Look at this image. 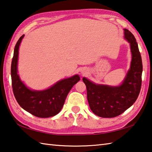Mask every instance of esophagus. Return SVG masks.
<instances>
[{
  "mask_svg": "<svg viewBox=\"0 0 152 152\" xmlns=\"http://www.w3.org/2000/svg\"><path fill=\"white\" fill-rule=\"evenodd\" d=\"M81 72H82V73L85 74L86 73H87V71H86L85 69H83V70H82V71H81Z\"/></svg>",
  "mask_w": 152,
  "mask_h": 152,
  "instance_id": "1",
  "label": "esophagus"
}]
</instances>
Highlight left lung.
Instances as JSON below:
<instances>
[{
	"instance_id": "1",
	"label": "left lung",
	"mask_w": 152,
	"mask_h": 152,
	"mask_svg": "<svg viewBox=\"0 0 152 152\" xmlns=\"http://www.w3.org/2000/svg\"><path fill=\"white\" fill-rule=\"evenodd\" d=\"M124 30V38L130 44L132 57L130 68L122 85L118 87L98 85L83 78L91 110L102 118H113L124 113L135 102L141 89L143 67L138 44L129 30Z\"/></svg>"
}]
</instances>
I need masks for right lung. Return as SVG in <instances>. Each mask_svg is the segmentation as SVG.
<instances>
[{
  "label": "right lung",
  "instance_id": "add662e5",
  "mask_svg": "<svg viewBox=\"0 0 152 152\" xmlns=\"http://www.w3.org/2000/svg\"><path fill=\"white\" fill-rule=\"evenodd\" d=\"M24 36V35H22L16 43L11 64V78L14 95L23 109L32 115L39 118L53 116L61 110L69 92L73 85L80 81V77L78 75H75L70 78L61 80L44 91L29 89L21 81L17 73L19 46Z\"/></svg>",
  "mask_w": 152,
  "mask_h": 152
}]
</instances>
